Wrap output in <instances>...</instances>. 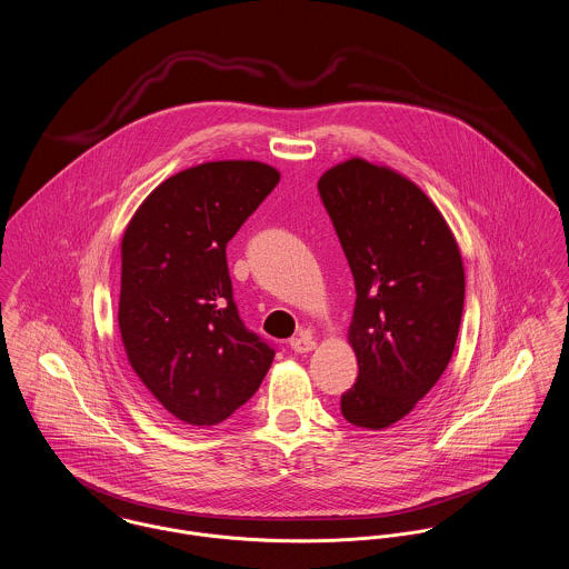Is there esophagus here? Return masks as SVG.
<instances>
[{
  "instance_id": "obj_1",
  "label": "esophagus",
  "mask_w": 569,
  "mask_h": 569,
  "mask_svg": "<svg viewBox=\"0 0 569 569\" xmlns=\"http://www.w3.org/2000/svg\"><path fill=\"white\" fill-rule=\"evenodd\" d=\"M290 347L295 353H310L316 347L315 338L308 331H301L297 338L290 340Z\"/></svg>"
}]
</instances>
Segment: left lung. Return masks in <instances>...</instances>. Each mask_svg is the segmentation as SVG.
<instances>
[{
    "label": "left lung",
    "mask_w": 569,
    "mask_h": 569,
    "mask_svg": "<svg viewBox=\"0 0 569 569\" xmlns=\"http://www.w3.org/2000/svg\"><path fill=\"white\" fill-rule=\"evenodd\" d=\"M356 281L349 342L360 373L340 397L365 430L403 419L447 369L465 303L458 244L435 202L412 181L365 159L318 179Z\"/></svg>",
    "instance_id": "1"
}]
</instances>
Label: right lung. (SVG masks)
Segmentation results:
<instances>
[{
	"label": "right lung",
	"instance_id": "1",
	"mask_svg": "<svg viewBox=\"0 0 569 569\" xmlns=\"http://www.w3.org/2000/svg\"><path fill=\"white\" fill-rule=\"evenodd\" d=\"M279 183L259 161H211L152 191L122 238L120 331L128 362L154 399L190 426L244 406L274 349L233 301L227 244Z\"/></svg>",
	"mask_w": 569,
	"mask_h": 569
}]
</instances>
